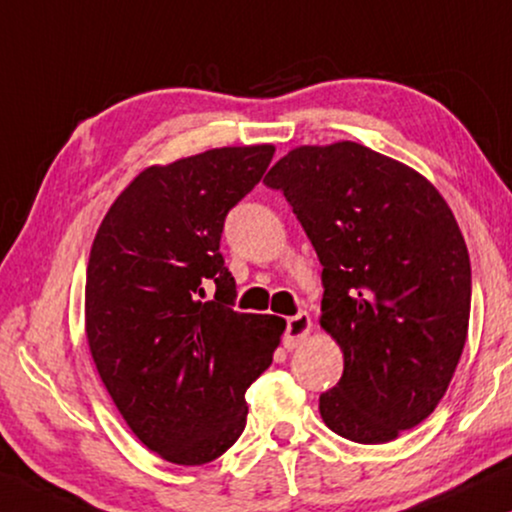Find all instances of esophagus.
Here are the masks:
<instances>
[{
  "mask_svg": "<svg viewBox=\"0 0 512 512\" xmlns=\"http://www.w3.org/2000/svg\"><path fill=\"white\" fill-rule=\"evenodd\" d=\"M310 328H312V319L307 312H298L296 317H291L286 321V331H284V347L286 349H293L298 347L300 342H303L307 335H310Z\"/></svg>",
  "mask_w": 512,
  "mask_h": 512,
  "instance_id": "1",
  "label": "esophagus"
}]
</instances>
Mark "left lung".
Listing matches in <instances>:
<instances>
[{
	"label": "left lung",
	"instance_id": "left-lung-1",
	"mask_svg": "<svg viewBox=\"0 0 512 512\" xmlns=\"http://www.w3.org/2000/svg\"><path fill=\"white\" fill-rule=\"evenodd\" d=\"M317 251L321 328L345 356L319 412L338 436L389 443L436 410L464 352L471 261L431 181L368 146H298L265 174Z\"/></svg>",
	"mask_w": 512,
	"mask_h": 512
}]
</instances>
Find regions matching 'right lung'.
<instances>
[{"instance_id": "right-lung-1", "label": "right lung", "mask_w": 512, "mask_h": 512, "mask_svg": "<svg viewBox=\"0 0 512 512\" xmlns=\"http://www.w3.org/2000/svg\"><path fill=\"white\" fill-rule=\"evenodd\" d=\"M275 146H223L144 170L97 230L86 335L109 396L151 452L214 461L242 436L244 391L272 363L286 321L235 312L223 221L261 181ZM217 286L202 301L204 284Z\"/></svg>"}]
</instances>
